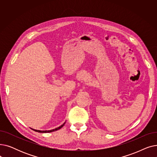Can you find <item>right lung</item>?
I'll list each match as a JSON object with an SVG mask.
<instances>
[{
  "mask_svg": "<svg viewBox=\"0 0 157 157\" xmlns=\"http://www.w3.org/2000/svg\"><path fill=\"white\" fill-rule=\"evenodd\" d=\"M65 122H64V123H63V124H62V125H60V127H57V128H55V129L49 130H36V129H34V128H31V129L33 130L36 131V132H40V133H49V132H54V131H56V130H58L60 129V128L65 125Z\"/></svg>",
  "mask_w": 157,
  "mask_h": 157,
  "instance_id": "right-lung-1",
  "label": "right lung"
}]
</instances>
